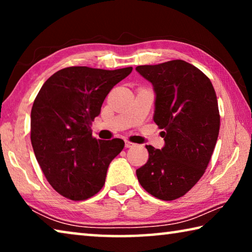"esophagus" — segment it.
<instances>
[{"mask_svg": "<svg viewBox=\"0 0 252 252\" xmlns=\"http://www.w3.org/2000/svg\"><path fill=\"white\" fill-rule=\"evenodd\" d=\"M125 143H126V144H125L126 148H132V147H134V146H135L134 143H132V142H130V141H127V140H126V142H125Z\"/></svg>", "mask_w": 252, "mask_h": 252, "instance_id": "esophagus-1", "label": "esophagus"}]
</instances>
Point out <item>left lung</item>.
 I'll use <instances>...</instances> for the list:
<instances>
[{
	"label": "left lung",
	"instance_id": "left-lung-1",
	"mask_svg": "<svg viewBox=\"0 0 252 252\" xmlns=\"http://www.w3.org/2000/svg\"><path fill=\"white\" fill-rule=\"evenodd\" d=\"M135 70L153 85V121L164 138L161 150L146 146L149 160L136 177L153 197L170 201L185 195L206 171L220 129L218 101L208 76L182 60Z\"/></svg>",
	"mask_w": 252,
	"mask_h": 252
}]
</instances>
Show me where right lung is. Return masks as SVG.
I'll list each match as a JSON object with an SVG mask.
<instances>
[{
	"label": "right lung",
	"mask_w": 252,
	"mask_h": 252,
	"mask_svg": "<svg viewBox=\"0 0 252 252\" xmlns=\"http://www.w3.org/2000/svg\"><path fill=\"white\" fill-rule=\"evenodd\" d=\"M131 71L65 67L37 93L31 111L32 147L46 180L63 197L87 200L103 187L110 162L125 141L93 138L91 122L111 89Z\"/></svg>",
	"instance_id": "1"
}]
</instances>
